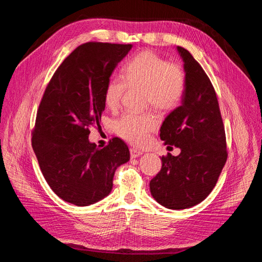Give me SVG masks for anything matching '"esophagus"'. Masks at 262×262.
Here are the masks:
<instances>
[{"instance_id":"esophagus-1","label":"esophagus","mask_w":262,"mask_h":262,"mask_svg":"<svg viewBox=\"0 0 262 262\" xmlns=\"http://www.w3.org/2000/svg\"><path fill=\"white\" fill-rule=\"evenodd\" d=\"M130 154H131L132 158H136V157H139L140 155L143 154V152L138 148H130Z\"/></svg>"}]
</instances>
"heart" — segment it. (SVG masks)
<instances>
[{
  "label": "heart",
  "instance_id": "1",
  "mask_svg": "<svg viewBox=\"0 0 262 262\" xmlns=\"http://www.w3.org/2000/svg\"><path fill=\"white\" fill-rule=\"evenodd\" d=\"M126 85L144 89V101L162 112L177 108L185 97L186 74L176 63H169L153 51H141L125 62L123 77L110 76L104 89L105 104L115 109L120 104ZM157 126L152 113L126 112L115 121L116 132L132 144H142Z\"/></svg>",
  "mask_w": 262,
  "mask_h": 262
}]
</instances>
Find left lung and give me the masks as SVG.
<instances>
[{
  "mask_svg": "<svg viewBox=\"0 0 262 262\" xmlns=\"http://www.w3.org/2000/svg\"><path fill=\"white\" fill-rule=\"evenodd\" d=\"M185 62L187 89L182 104L161 126V139L175 145L178 156H162V168L149 181L154 199L172 210L191 208L215 187L227 160L226 136L215 91L209 76L187 49L177 47Z\"/></svg>",
  "mask_w": 262,
  "mask_h": 262,
  "instance_id": "obj_1",
  "label": "left lung"
}]
</instances>
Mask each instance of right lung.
I'll use <instances>...</instances> for the list:
<instances>
[{
  "label": "right lung",
  "instance_id": "right-lung-1",
  "mask_svg": "<svg viewBox=\"0 0 262 262\" xmlns=\"http://www.w3.org/2000/svg\"><path fill=\"white\" fill-rule=\"evenodd\" d=\"M132 45L90 41L63 60L46 87L31 145L42 175L62 200L85 207L108 195L117 167L130 160L117 137L104 148L91 143L105 109L104 89Z\"/></svg>",
  "mask_w": 262,
  "mask_h": 262
}]
</instances>
